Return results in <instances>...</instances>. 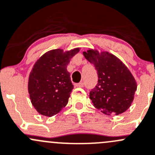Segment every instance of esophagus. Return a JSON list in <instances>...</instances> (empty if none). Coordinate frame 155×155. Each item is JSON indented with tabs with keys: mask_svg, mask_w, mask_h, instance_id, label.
<instances>
[{
	"mask_svg": "<svg viewBox=\"0 0 155 155\" xmlns=\"http://www.w3.org/2000/svg\"><path fill=\"white\" fill-rule=\"evenodd\" d=\"M76 86H77V87H84V83H83V82H79V83L76 84Z\"/></svg>",
	"mask_w": 155,
	"mask_h": 155,
	"instance_id": "34e87169",
	"label": "esophagus"
}]
</instances>
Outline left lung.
Segmentation results:
<instances>
[{
    "label": "left lung",
    "instance_id": "8db88e82",
    "mask_svg": "<svg viewBox=\"0 0 155 155\" xmlns=\"http://www.w3.org/2000/svg\"><path fill=\"white\" fill-rule=\"evenodd\" d=\"M87 61L94 64L97 84L89 93L93 105L105 114L125 112L134 99L136 79L125 64L108 52L89 49L83 52Z\"/></svg>",
    "mask_w": 155,
    "mask_h": 155
}]
</instances>
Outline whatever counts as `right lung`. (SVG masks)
Segmentation results:
<instances>
[{
    "mask_svg": "<svg viewBox=\"0 0 155 155\" xmlns=\"http://www.w3.org/2000/svg\"><path fill=\"white\" fill-rule=\"evenodd\" d=\"M79 48L64 52L62 49L48 51L36 61L28 77L31 102L41 115L52 117L68 103L73 85L67 70L70 59Z\"/></svg>",
    "mask_w": 155,
    "mask_h": 155,
    "instance_id": "obj_1",
    "label": "right lung"
}]
</instances>
